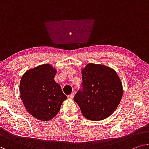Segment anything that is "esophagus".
Segmentation results:
<instances>
[{"label": "esophagus", "mask_w": 149, "mask_h": 149, "mask_svg": "<svg viewBox=\"0 0 149 149\" xmlns=\"http://www.w3.org/2000/svg\"><path fill=\"white\" fill-rule=\"evenodd\" d=\"M74 93H72V94H70V95H68V97H69V98H70V99L73 98V97H74Z\"/></svg>", "instance_id": "1"}]
</instances>
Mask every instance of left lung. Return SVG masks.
Here are the masks:
<instances>
[{"label":"left lung","instance_id":"obj_1","mask_svg":"<svg viewBox=\"0 0 149 149\" xmlns=\"http://www.w3.org/2000/svg\"><path fill=\"white\" fill-rule=\"evenodd\" d=\"M82 89L74 97L81 114L92 121L110 116L119 105L123 84L116 71L101 64L88 63L81 70Z\"/></svg>","mask_w":149,"mask_h":149}]
</instances>
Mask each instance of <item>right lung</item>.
Instances as JSON below:
<instances>
[{
  "instance_id": "add662e5",
  "label": "right lung",
  "mask_w": 149,
  "mask_h": 149,
  "mask_svg": "<svg viewBox=\"0 0 149 149\" xmlns=\"http://www.w3.org/2000/svg\"><path fill=\"white\" fill-rule=\"evenodd\" d=\"M56 72L52 65L43 64L26 71L20 81V97L26 111L40 120L55 117L67 99L55 81Z\"/></svg>"
}]
</instances>
